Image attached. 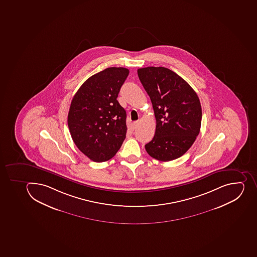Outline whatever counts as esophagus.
Returning a JSON list of instances; mask_svg holds the SVG:
<instances>
[{
    "label": "esophagus",
    "mask_w": 257,
    "mask_h": 257,
    "mask_svg": "<svg viewBox=\"0 0 257 257\" xmlns=\"http://www.w3.org/2000/svg\"><path fill=\"white\" fill-rule=\"evenodd\" d=\"M139 121H135V122H134V123H133V125H134V128H137L138 126H139Z\"/></svg>",
    "instance_id": "34e87169"
}]
</instances>
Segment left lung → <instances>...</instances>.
Returning a JSON list of instances; mask_svg holds the SVG:
<instances>
[{
  "instance_id": "1",
  "label": "left lung",
  "mask_w": 257,
  "mask_h": 257,
  "mask_svg": "<svg viewBox=\"0 0 257 257\" xmlns=\"http://www.w3.org/2000/svg\"><path fill=\"white\" fill-rule=\"evenodd\" d=\"M141 83L149 95L157 119L156 133L146 144L153 158L170 161L192 147L201 128V102L192 87L165 67L138 69Z\"/></svg>"
}]
</instances>
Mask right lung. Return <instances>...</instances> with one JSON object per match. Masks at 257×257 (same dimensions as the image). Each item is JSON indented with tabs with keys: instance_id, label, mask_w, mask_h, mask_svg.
Returning a JSON list of instances; mask_svg holds the SVG:
<instances>
[{
	"instance_id": "right-lung-1",
	"label": "right lung",
	"mask_w": 257,
	"mask_h": 257,
	"mask_svg": "<svg viewBox=\"0 0 257 257\" xmlns=\"http://www.w3.org/2000/svg\"><path fill=\"white\" fill-rule=\"evenodd\" d=\"M130 70L110 67L87 78L72 99L68 126L77 148L95 162L114 157L126 138V111L118 94Z\"/></svg>"
}]
</instances>
